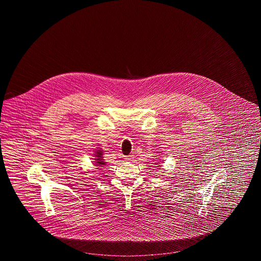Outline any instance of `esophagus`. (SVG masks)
<instances>
[{
  "label": "esophagus",
  "mask_w": 261,
  "mask_h": 261,
  "mask_svg": "<svg viewBox=\"0 0 261 261\" xmlns=\"http://www.w3.org/2000/svg\"><path fill=\"white\" fill-rule=\"evenodd\" d=\"M125 160H126V161H131V160H133V156H132V155L126 156V158H125Z\"/></svg>",
  "instance_id": "esophagus-1"
}]
</instances>
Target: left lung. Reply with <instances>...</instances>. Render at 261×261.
<instances>
[{
	"label": "left lung",
	"mask_w": 261,
	"mask_h": 261,
	"mask_svg": "<svg viewBox=\"0 0 261 261\" xmlns=\"http://www.w3.org/2000/svg\"><path fill=\"white\" fill-rule=\"evenodd\" d=\"M154 164H155V163H154ZM159 164H160V163H159Z\"/></svg>",
	"instance_id": "left-lung-1"
}]
</instances>
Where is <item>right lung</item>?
Returning a JSON list of instances; mask_svg holds the SVG:
<instances>
[{
    "mask_svg": "<svg viewBox=\"0 0 261 261\" xmlns=\"http://www.w3.org/2000/svg\"><path fill=\"white\" fill-rule=\"evenodd\" d=\"M95 158H96V159H94L96 161V162H94L96 163L95 165L102 167V165L106 164V162H103V160H102V150H96Z\"/></svg>",
    "mask_w": 261,
    "mask_h": 261,
    "instance_id": "obj_1",
    "label": "right lung"
}]
</instances>
